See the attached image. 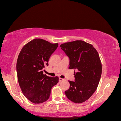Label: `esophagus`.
I'll return each instance as SVG.
<instances>
[{"mask_svg": "<svg viewBox=\"0 0 121 121\" xmlns=\"http://www.w3.org/2000/svg\"><path fill=\"white\" fill-rule=\"evenodd\" d=\"M65 80V79H63V78H59V82H61V81H64Z\"/></svg>", "mask_w": 121, "mask_h": 121, "instance_id": "esophagus-1", "label": "esophagus"}]
</instances>
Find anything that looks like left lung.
<instances>
[{
  "label": "left lung",
  "mask_w": 121,
  "mask_h": 121,
  "mask_svg": "<svg viewBox=\"0 0 121 121\" xmlns=\"http://www.w3.org/2000/svg\"><path fill=\"white\" fill-rule=\"evenodd\" d=\"M60 47L69 57V69L77 71L75 81H69L70 86L65 94L71 101L82 103L92 96L99 82L102 72L99 56L92 45L82 40L65 43Z\"/></svg>",
  "instance_id": "obj_1"
}]
</instances>
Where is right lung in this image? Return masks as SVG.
<instances>
[{
  "label": "right lung",
  "instance_id": "obj_1",
  "mask_svg": "<svg viewBox=\"0 0 121 121\" xmlns=\"http://www.w3.org/2000/svg\"><path fill=\"white\" fill-rule=\"evenodd\" d=\"M58 45L57 43L34 39L25 45L19 54L17 62L18 82L24 96L33 103L46 101L52 87L58 82V77H52L43 73Z\"/></svg>",
  "mask_w": 121,
  "mask_h": 121
}]
</instances>
